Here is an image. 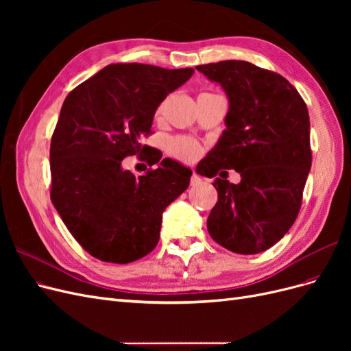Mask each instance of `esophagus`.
<instances>
[{"label":"esophagus","instance_id":"esophagus-1","mask_svg":"<svg viewBox=\"0 0 351 351\" xmlns=\"http://www.w3.org/2000/svg\"><path fill=\"white\" fill-rule=\"evenodd\" d=\"M200 182H202V178L196 173H193L192 177H190V184L192 186H197Z\"/></svg>","mask_w":351,"mask_h":351}]
</instances>
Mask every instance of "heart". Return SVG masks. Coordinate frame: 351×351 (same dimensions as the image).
Returning <instances> with one entry per match:
<instances>
[{
	"label": "heart",
	"mask_w": 351,
	"mask_h": 351,
	"mask_svg": "<svg viewBox=\"0 0 351 351\" xmlns=\"http://www.w3.org/2000/svg\"><path fill=\"white\" fill-rule=\"evenodd\" d=\"M161 111H162V105H159L156 110V115L161 114ZM167 151L169 155L177 158L178 161L193 162L195 159H197V156L200 155L202 147L195 139H192V137L176 136L167 142Z\"/></svg>",
	"instance_id": "obj_1"
}]
</instances>
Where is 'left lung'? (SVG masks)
Wrapping results in <instances>:
<instances>
[{"label": "left lung", "instance_id": "1", "mask_svg": "<svg viewBox=\"0 0 351 351\" xmlns=\"http://www.w3.org/2000/svg\"><path fill=\"white\" fill-rule=\"evenodd\" d=\"M196 70L219 83L230 101L227 129L196 168L200 176H219L208 231L231 252L261 253L299 215L312 165L309 112L289 80L252 62L227 60ZM228 169L241 173L239 185L226 180Z\"/></svg>", "mask_w": 351, "mask_h": 351}]
</instances>
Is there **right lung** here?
Wrapping results in <instances>:
<instances>
[{"label": "right lung", "mask_w": 351, "mask_h": 351, "mask_svg": "<svg viewBox=\"0 0 351 351\" xmlns=\"http://www.w3.org/2000/svg\"><path fill=\"white\" fill-rule=\"evenodd\" d=\"M193 73L117 62L67 95L51 137V200L93 258L129 263L155 249L162 212L187 189L192 171L165 158L136 178L121 162L141 153L158 162L162 154L141 141L152 134L158 105Z\"/></svg>", "instance_id": "right-lung-1"}]
</instances>
